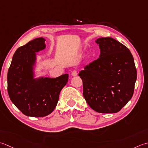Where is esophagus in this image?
Listing matches in <instances>:
<instances>
[{"label": "esophagus", "instance_id": "obj_1", "mask_svg": "<svg viewBox=\"0 0 148 148\" xmlns=\"http://www.w3.org/2000/svg\"><path fill=\"white\" fill-rule=\"evenodd\" d=\"M77 74H78V73H77V70H74L73 71H72V73H71V75H72V76H73V77L77 76Z\"/></svg>", "mask_w": 148, "mask_h": 148}]
</instances>
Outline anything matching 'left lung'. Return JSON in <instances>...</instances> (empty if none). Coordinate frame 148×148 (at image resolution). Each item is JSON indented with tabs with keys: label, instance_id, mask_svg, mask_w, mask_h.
I'll use <instances>...</instances> for the list:
<instances>
[{
	"label": "left lung",
	"instance_id": "left-lung-1",
	"mask_svg": "<svg viewBox=\"0 0 148 148\" xmlns=\"http://www.w3.org/2000/svg\"><path fill=\"white\" fill-rule=\"evenodd\" d=\"M99 57L78 73L83 96L92 109L99 113H116L133 96L137 70L130 51L112 38L96 41Z\"/></svg>",
	"mask_w": 148,
	"mask_h": 148
}]
</instances>
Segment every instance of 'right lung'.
I'll return each instance as SVG.
<instances>
[{
	"label": "right lung",
	"mask_w": 148,
	"mask_h": 148,
	"mask_svg": "<svg viewBox=\"0 0 148 148\" xmlns=\"http://www.w3.org/2000/svg\"><path fill=\"white\" fill-rule=\"evenodd\" d=\"M43 38H36L14 52L8 72V92L11 101L25 116L44 117L53 112L68 75L57 78H33L36 52L46 45Z\"/></svg>",
	"instance_id": "right-lung-1"
}]
</instances>
